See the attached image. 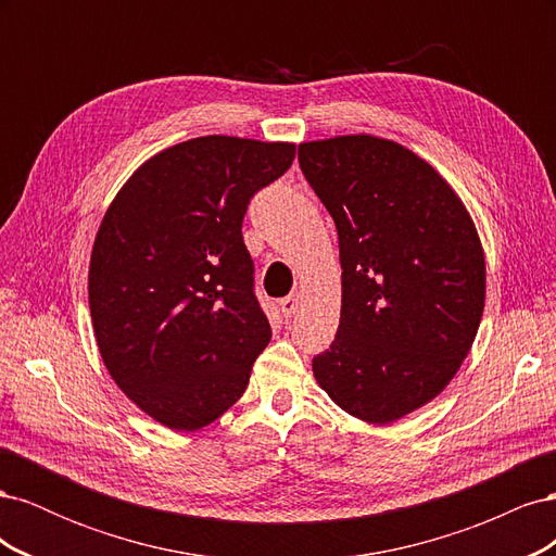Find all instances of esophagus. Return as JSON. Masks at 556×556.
Listing matches in <instances>:
<instances>
[{
    "label": "esophagus",
    "mask_w": 556,
    "mask_h": 556,
    "mask_svg": "<svg viewBox=\"0 0 556 556\" xmlns=\"http://www.w3.org/2000/svg\"><path fill=\"white\" fill-rule=\"evenodd\" d=\"M296 308H299V294H290V296L280 299V311L285 317H292L296 313Z\"/></svg>",
    "instance_id": "esophagus-1"
}]
</instances>
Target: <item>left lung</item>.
Returning <instances> with one entry per match:
<instances>
[{
	"label": "left lung",
	"instance_id": "left-lung-1",
	"mask_svg": "<svg viewBox=\"0 0 556 556\" xmlns=\"http://www.w3.org/2000/svg\"><path fill=\"white\" fill-rule=\"evenodd\" d=\"M299 166L339 231L336 339L313 357L319 387L374 425L425 406L459 371L484 308L473 220L431 164L352 134L299 146Z\"/></svg>",
	"mask_w": 556,
	"mask_h": 556
}]
</instances>
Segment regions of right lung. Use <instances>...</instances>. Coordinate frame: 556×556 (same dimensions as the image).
<instances>
[{"label": "right lung", "instance_id": "right-lung-1", "mask_svg": "<svg viewBox=\"0 0 556 556\" xmlns=\"http://www.w3.org/2000/svg\"><path fill=\"white\" fill-rule=\"evenodd\" d=\"M294 150L217 134L166 148L99 225L88 276L97 345L115 384L164 427L220 417L271 341L241 227Z\"/></svg>", "mask_w": 556, "mask_h": 556}]
</instances>
